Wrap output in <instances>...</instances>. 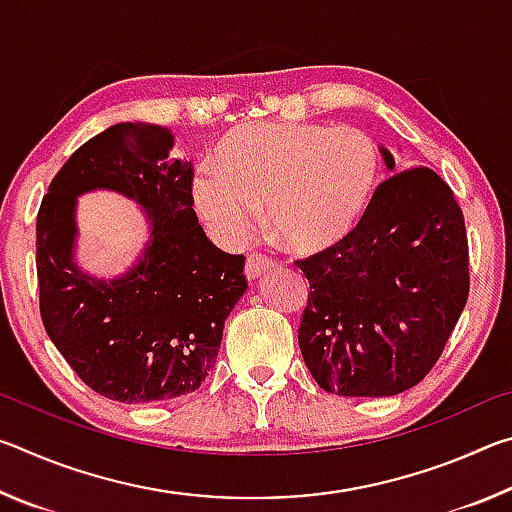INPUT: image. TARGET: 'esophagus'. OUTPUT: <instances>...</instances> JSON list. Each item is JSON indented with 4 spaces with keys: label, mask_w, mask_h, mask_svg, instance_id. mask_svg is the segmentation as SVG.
Listing matches in <instances>:
<instances>
[{
    "label": "esophagus",
    "mask_w": 512,
    "mask_h": 512,
    "mask_svg": "<svg viewBox=\"0 0 512 512\" xmlns=\"http://www.w3.org/2000/svg\"><path fill=\"white\" fill-rule=\"evenodd\" d=\"M273 266H275V259L266 257L262 253H253L246 259V277L248 280H255V277L271 271Z\"/></svg>",
    "instance_id": "obj_1"
}]
</instances>
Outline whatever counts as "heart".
I'll return each instance as SVG.
<instances>
[{
    "mask_svg": "<svg viewBox=\"0 0 512 512\" xmlns=\"http://www.w3.org/2000/svg\"><path fill=\"white\" fill-rule=\"evenodd\" d=\"M214 173L194 178V205L228 244L244 241L266 207L273 235L318 253L357 228L377 185L379 151L359 128L250 121L225 133Z\"/></svg>",
    "mask_w": 512,
    "mask_h": 512,
    "instance_id": "obj_1",
    "label": "heart"
}]
</instances>
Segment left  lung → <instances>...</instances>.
I'll return each instance as SVG.
<instances>
[{
    "instance_id": "8db88e82",
    "label": "left lung",
    "mask_w": 512,
    "mask_h": 512,
    "mask_svg": "<svg viewBox=\"0 0 512 512\" xmlns=\"http://www.w3.org/2000/svg\"><path fill=\"white\" fill-rule=\"evenodd\" d=\"M386 167L393 155L381 149ZM309 280L298 343L327 393L386 397L436 366L470 293L463 210L429 167L395 173L348 237L296 262Z\"/></svg>"
}]
</instances>
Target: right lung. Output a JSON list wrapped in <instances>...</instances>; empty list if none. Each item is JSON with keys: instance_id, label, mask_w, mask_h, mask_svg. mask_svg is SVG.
<instances>
[{"instance_id": "1", "label": "right lung", "mask_w": 512, "mask_h": 512, "mask_svg": "<svg viewBox=\"0 0 512 512\" xmlns=\"http://www.w3.org/2000/svg\"><path fill=\"white\" fill-rule=\"evenodd\" d=\"M171 149L167 128L110 126L60 167L36 221L49 339L92 391L126 404L194 393L214 368L225 318L248 289L246 257L205 237L194 212V167ZM92 188L133 197L152 225L143 257L115 281L73 262L75 198Z\"/></svg>"}]
</instances>
